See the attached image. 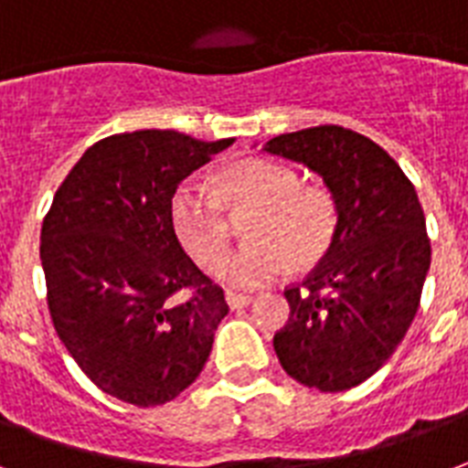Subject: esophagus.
Masks as SVG:
<instances>
[{
  "instance_id": "1",
  "label": "esophagus",
  "mask_w": 468,
  "mask_h": 468,
  "mask_svg": "<svg viewBox=\"0 0 468 468\" xmlns=\"http://www.w3.org/2000/svg\"><path fill=\"white\" fill-rule=\"evenodd\" d=\"M226 302L230 304V309H240V306H248L252 297L242 294V292H226Z\"/></svg>"
}]
</instances>
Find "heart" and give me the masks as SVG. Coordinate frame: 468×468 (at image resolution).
Listing matches in <instances>:
<instances>
[{"instance_id": "b5f03b06", "label": "heart", "mask_w": 468, "mask_h": 468, "mask_svg": "<svg viewBox=\"0 0 468 468\" xmlns=\"http://www.w3.org/2000/svg\"><path fill=\"white\" fill-rule=\"evenodd\" d=\"M223 203L255 206L245 223L250 240L216 265V277L233 287H255L282 274L290 262L312 265L331 245L336 201L321 184H299L297 171L267 159L235 162L216 191L184 181L171 198V223L198 265L216 262L230 240Z\"/></svg>"}]
</instances>
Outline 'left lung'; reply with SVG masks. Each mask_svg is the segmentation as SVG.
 Masks as SVG:
<instances>
[{
  "label": "left lung",
  "instance_id": "left-lung-1",
  "mask_svg": "<svg viewBox=\"0 0 468 468\" xmlns=\"http://www.w3.org/2000/svg\"><path fill=\"white\" fill-rule=\"evenodd\" d=\"M265 152L316 171L338 213L326 255L284 290L290 319L274 353L297 383L348 390L390 358L415 319L432 260L422 206L383 147L338 124L280 134Z\"/></svg>",
  "mask_w": 468,
  "mask_h": 468
}]
</instances>
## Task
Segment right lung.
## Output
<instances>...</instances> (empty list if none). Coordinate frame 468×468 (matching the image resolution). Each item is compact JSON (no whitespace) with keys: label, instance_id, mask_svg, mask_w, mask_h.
<instances>
[{"label":"right lung","instance_id":"right-lung-1","mask_svg":"<svg viewBox=\"0 0 468 468\" xmlns=\"http://www.w3.org/2000/svg\"><path fill=\"white\" fill-rule=\"evenodd\" d=\"M230 144L174 130L112 134L53 196L41 226L53 329L78 368L117 400L164 405L208 361L226 294L181 248L171 198Z\"/></svg>","mask_w":468,"mask_h":468}]
</instances>
